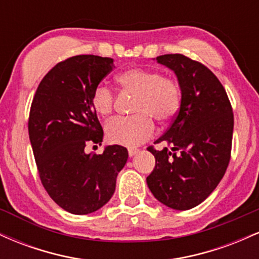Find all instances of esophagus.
<instances>
[{"label": "esophagus", "instance_id": "obj_1", "mask_svg": "<svg viewBox=\"0 0 259 259\" xmlns=\"http://www.w3.org/2000/svg\"><path fill=\"white\" fill-rule=\"evenodd\" d=\"M127 152H129V156L130 157H133V156H135V154L139 152V150H136V148H129V150H127Z\"/></svg>", "mask_w": 259, "mask_h": 259}]
</instances>
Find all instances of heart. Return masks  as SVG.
Returning a JSON list of instances; mask_svg holds the SVG:
<instances>
[{
	"mask_svg": "<svg viewBox=\"0 0 259 259\" xmlns=\"http://www.w3.org/2000/svg\"><path fill=\"white\" fill-rule=\"evenodd\" d=\"M117 82L126 94L135 95L130 117H115L106 125V136L112 144L135 147L154 135L156 125L177 117L181 107V88L170 76L145 68H130L117 76ZM115 96L108 86L99 85L91 96V105L100 115L111 114Z\"/></svg>",
	"mask_w": 259,
	"mask_h": 259,
	"instance_id": "heart-1",
	"label": "heart"
}]
</instances>
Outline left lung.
<instances>
[{"mask_svg":"<svg viewBox=\"0 0 259 259\" xmlns=\"http://www.w3.org/2000/svg\"><path fill=\"white\" fill-rule=\"evenodd\" d=\"M157 62L177 74L180 111L164 135L171 150L147 148L156 167L147 177L154 197L178 210L194 208L213 192L231 157L234 114L224 86L204 64L180 55H163Z\"/></svg>","mask_w":259,"mask_h":259,"instance_id":"left-lung-1","label":"left lung"}]
</instances>
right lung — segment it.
I'll use <instances>...</instances> for the list:
<instances>
[{
  "mask_svg": "<svg viewBox=\"0 0 259 259\" xmlns=\"http://www.w3.org/2000/svg\"><path fill=\"white\" fill-rule=\"evenodd\" d=\"M113 59L80 55L59 62L37 86L29 113V138L45 190L73 214L100 209L114 194L127 150L107 146L86 153V145H101L103 130L91 96L108 73Z\"/></svg>",
  "mask_w": 259,
  "mask_h": 259,
  "instance_id": "1",
  "label": "right lung"
}]
</instances>
